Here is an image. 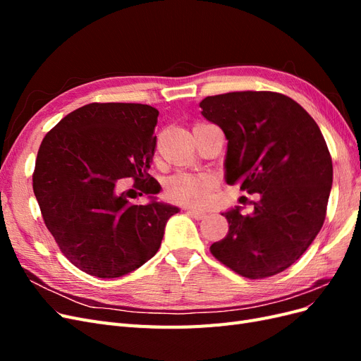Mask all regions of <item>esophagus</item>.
<instances>
[{
    "mask_svg": "<svg viewBox=\"0 0 361 361\" xmlns=\"http://www.w3.org/2000/svg\"><path fill=\"white\" fill-rule=\"evenodd\" d=\"M187 212L191 215V216H194L195 220H203V218L206 216V212L204 211H199V209H192V207H188L187 209Z\"/></svg>",
    "mask_w": 361,
    "mask_h": 361,
    "instance_id": "1",
    "label": "esophagus"
}]
</instances>
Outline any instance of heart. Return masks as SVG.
Masks as SVG:
<instances>
[{"mask_svg": "<svg viewBox=\"0 0 361 361\" xmlns=\"http://www.w3.org/2000/svg\"><path fill=\"white\" fill-rule=\"evenodd\" d=\"M216 180L209 173H176L167 182L166 194L173 202L203 206L211 200Z\"/></svg>", "mask_w": 361, "mask_h": 361, "instance_id": "b5f03b06", "label": "heart"}]
</instances>
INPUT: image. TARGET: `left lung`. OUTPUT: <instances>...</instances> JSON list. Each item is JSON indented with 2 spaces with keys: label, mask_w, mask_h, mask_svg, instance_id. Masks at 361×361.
<instances>
[{
  "label": "left lung",
  "mask_w": 361,
  "mask_h": 361,
  "mask_svg": "<svg viewBox=\"0 0 361 361\" xmlns=\"http://www.w3.org/2000/svg\"><path fill=\"white\" fill-rule=\"evenodd\" d=\"M200 108L226 135V182L260 194L251 214L239 206L221 214L228 233L211 253L243 277L276 276L302 256L325 220L333 162L321 129L274 92L207 96Z\"/></svg>",
  "instance_id": "obj_1"
}]
</instances>
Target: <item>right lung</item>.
<instances>
[{
	"instance_id": "right-lung-1",
	"label": "right lung",
	"mask_w": 361,
	"mask_h": 361,
	"mask_svg": "<svg viewBox=\"0 0 361 361\" xmlns=\"http://www.w3.org/2000/svg\"><path fill=\"white\" fill-rule=\"evenodd\" d=\"M159 111L143 104H89L43 138L32 190L61 253L87 274L122 277L157 255L178 206L158 202L149 174ZM125 177L136 179L121 191ZM147 193L151 202L132 200Z\"/></svg>"
}]
</instances>
